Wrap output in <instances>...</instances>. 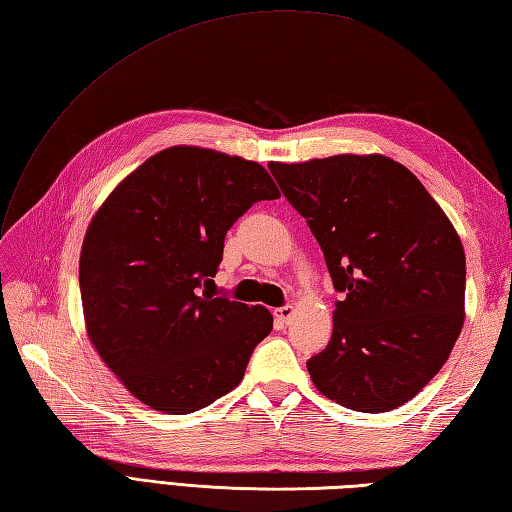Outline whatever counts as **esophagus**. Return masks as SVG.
Instances as JSON below:
<instances>
[{
    "mask_svg": "<svg viewBox=\"0 0 512 512\" xmlns=\"http://www.w3.org/2000/svg\"><path fill=\"white\" fill-rule=\"evenodd\" d=\"M292 314H295V306H290V303H286V306H281L275 310V317L281 321V323H288Z\"/></svg>",
    "mask_w": 512,
    "mask_h": 512,
    "instance_id": "1",
    "label": "esophagus"
}]
</instances>
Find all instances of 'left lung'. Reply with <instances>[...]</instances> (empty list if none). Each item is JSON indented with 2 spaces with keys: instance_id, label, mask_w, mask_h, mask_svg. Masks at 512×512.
Listing matches in <instances>:
<instances>
[{
  "instance_id": "obj_1",
  "label": "left lung",
  "mask_w": 512,
  "mask_h": 512,
  "mask_svg": "<svg viewBox=\"0 0 512 512\" xmlns=\"http://www.w3.org/2000/svg\"><path fill=\"white\" fill-rule=\"evenodd\" d=\"M268 169L343 295L330 343L308 361L312 383L354 411L405 405L447 363L464 323L466 259L449 217L387 156Z\"/></svg>"
}]
</instances>
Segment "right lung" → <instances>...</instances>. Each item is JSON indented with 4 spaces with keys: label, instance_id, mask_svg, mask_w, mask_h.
I'll return each mask as SVG.
<instances>
[{
    "label": "right lung",
    "instance_id": "right-lung-1",
    "mask_svg": "<svg viewBox=\"0 0 512 512\" xmlns=\"http://www.w3.org/2000/svg\"><path fill=\"white\" fill-rule=\"evenodd\" d=\"M277 198L257 162L171 147L94 215L79 262L90 341L151 409L191 413L228 394L273 330V314L217 295L213 277L228 228Z\"/></svg>",
    "mask_w": 512,
    "mask_h": 512
}]
</instances>
